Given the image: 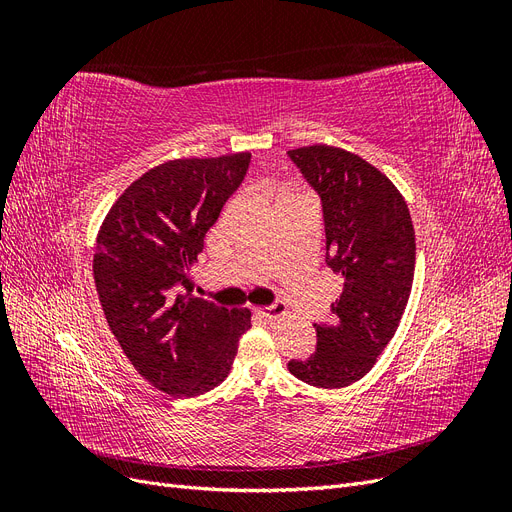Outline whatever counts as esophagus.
Segmentation results:
<instances>
[{"label":"esophagus","instance_id":"esophagus-1","mask_svg":"<svg viewBox=\"0 0 512 512\" xmlns=\"http://www.w3.org/2000/svg\"><path fill=\"white\" fill-rule=\"evenodd\" d=\"M256 312L267 318V320H275V318H282L288 314V307L284 303H273V305H267V307H256Z\"/></svg>","mask_w":512,"mask_h":512}]
</instances>
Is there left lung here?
I'll list each match as a JSON object with an SVG mask.
<instances>
[{
  "mask_svg": "<svg viewBox=\"0 0 512 512\" xmlns=\"http://www.w3.org/2000/svg\"><path fill=\"white\" fill-rule=\"evenodd\" d=\"M322 200L327 265L344 290L333 322L314 324L316 352L288 369L318 389H344L376 365L410 299L414 228L404 196L376 166L339 147L288 151Z\"/></svg>",
  "mask_w": 512,
  "mask_h": 512,
  "instance_id": "obj_1",
  "label": "left lung"
}]
</instances>
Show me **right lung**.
Masks as SVG:
<instances>
[{
  "mask_svg": "<svg viewBox=\"0 0 512 512\" xmlns=\"http://www.w3.org/2000/svg\"><path fill=\"white\" fill-rule=\"evenodd\" d=\"M252 153L170 160L115 200L100 226L94 280L121 350L158 391L194 397L215 389L235 361L250 309L192 294L190 267Z\"/></svg>",
  "mask_w": 512,
  "mask_h": 512,
  "instance_id": "right-lung-1",
  "label": "right lung"
}]
</instances>
